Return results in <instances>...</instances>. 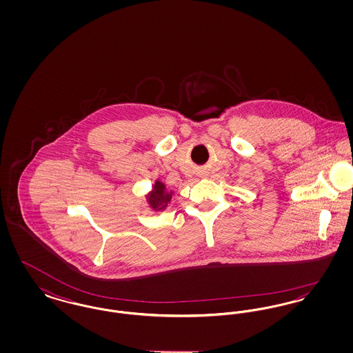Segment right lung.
I'll return each mask as SVG.
<instances>
[{
  "instance_id": "obj_1",
  "label": "right lung",
  "mask_w": 353,
  "mask_h": 353,
  "mask_svg": "<svg viewBox=\"0 0 353 353\" xmlns=\"http://www.w3.org/2000/svg\"><path fill=\"white\" fill-rule=\"evenodd\" d=\"M170 199H172V192H169L165 185L161 181H156L151 193L148 194V202L152 209L156 212L164 210L168 206Z\"/></svg>"
}]
</instances>
